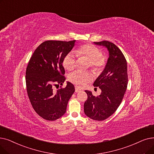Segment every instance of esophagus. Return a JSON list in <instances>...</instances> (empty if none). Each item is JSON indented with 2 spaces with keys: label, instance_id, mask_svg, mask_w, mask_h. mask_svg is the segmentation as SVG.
Segmentation results:
<instances>
[{
  "label": "esophagus",
  "instance_id": "obj_1",
  "mask_svg": "<svg viewBox=\"0 0 154 154\" xmlns=\"http://www.w3.org/2000/svg\"><path fill=\"white\" fill-rule=\"evenodd\" d=\"M81 91V89H80L79 88H78V87H75V92H79Z\"/></svg>",
  "mask_w": 154,
  "mask_h": 154
}]
</instances>
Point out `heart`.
Instances as JSON below:
<instances>
[{
  "label": "heart",
  "instance_id": "heart-1",
  "mask_svg": "<svg viewBox=\"0 0 154 154\" xmlns=\"http://www.w3.org/2000/svg\"><path fill=\"white\" fill-rule=\"evenodd\" d=\"M78 57H86L89 60V65L95 71L102 70L106 65V58L102 55V51L97 46L91 44H85L79 46L74 51ZM63 65L67 70H72L75 67V55L73 51L69 52L63 59ZM93 75L91 73L80 70L70 73L68 76L69 81L79 88H83L91 82Z\"/></svg>",
  "mask_w": 154,
  "mask_h": 154
}]
</instances>
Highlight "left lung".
I'll list each match as a JSON object with an SVG mask.
<instances>
[{
	"mask_svg": "<svg viewBox=\"0 0 154 154\" xmlns=\"http://www.w3.org/2000/svg\"><path fill=\"white\" fill-rule=\"evenodd\" d=\"M108 48L109 57L103 72L94 82L101 90L96 97L91 91H85L88 99L84 104L87 116L96 121H103L114 113L121 104L128 85L126 58L116 45L108 41L94 42Z\"/></svg>",
	"mask_w": 154,
	"mask_h": 154,
	"instance_id": "obj_1",
	"label": "left lung"
}]
</instances>
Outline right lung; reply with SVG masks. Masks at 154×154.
Returning <instances> with one entry per match:
<instances>
[{"label":"right lung","mask_w":154,"mask_h":154,"mask_svg":"<svg viewBox=\"0 0 154 154\" xmlns=\"http://www.w3.org/2000/svg\"><path fill=\"white\" fill-rule=\"evenodd\" d=\"M69 42L47 40L43 42L32 55L26 71V90L33 109L48 121H55L66 112L68 102L75 91L65 81L63 59L74 46ZM60 85L56 91L54 88Z\"/></svg>","instance_id":"obj_1"}]
</instances>
